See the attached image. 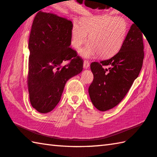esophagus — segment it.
<instances>
[{
    "label": "esophagus",
    "instance_id": "1",
    "mask_svg": "<svg viewBox=\"0 0 157 157\" xmlns=\"http://www.w3.org/2000/svg\"><path fill=\"white\" fill-rule=\"evenodd\" d=\"M90 67V63L87 60H84L83 62V67L85 69H88Z\"/></svg>",
    "mask_w": 157,
    "mask_h": 157
}]
</instances>
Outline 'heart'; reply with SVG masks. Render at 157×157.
<instances>
[{
    "mask_svg": "<svg viewBox=\"0 0 157 157\" xmlns=\"http://www.w3.org/2000/svg\"><path fill=\"white\" fill-rule=\"evenodd\" d=\"M128 32L125 18L110 14H101L74 21L71 28V45L79 49L89 40L91 43L79 51L88 59L98 54L102 57L112 56L121 48ZM90 36H89V34Z\"/></svg>",
    "mask_w": 157,
    "mask_h": 157,
    "instance_id": "1",
    "label": "heart"
}]
</instances>
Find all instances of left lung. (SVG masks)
<instances>
[{
    "mask_svg": "<svg viewBox=\"0 0 157 157\" xmlns=\"http://www.w3.org/2000/svg\"><path fill=\"white\" fill-rule=\"evenodd\" d=\"M142 33L134 23L116 55L90 65L94 79L88 92L98 110L105 112L117 105L138 77L144 58Z\"/></svg>",
    "mask_w": 157,
    "mask_h": 157,
    "instance_id": "1",
    "label": "left lung"
}]
</instances>
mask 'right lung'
I'll use <instances>...</instances> for the list:
<instances>
[{
  "label": "right lung",
  "mask_w": 157,
  "mask_h": 157,
  "mask_svg": "<svg viewBox=\"0 0 157 157\" xmlns=\"http://www.w3.org/2000/svg\"><path fill=\"white\" fill-rule=\"evenodd\" d=\"M72 26L67 18L41 11L33 21L27 84L31 105L40 113L54 109L67 81L83 70V59L70 48Z\"/></svg>",
  "instance_id": "right-lung-1"
}]
</instances>
